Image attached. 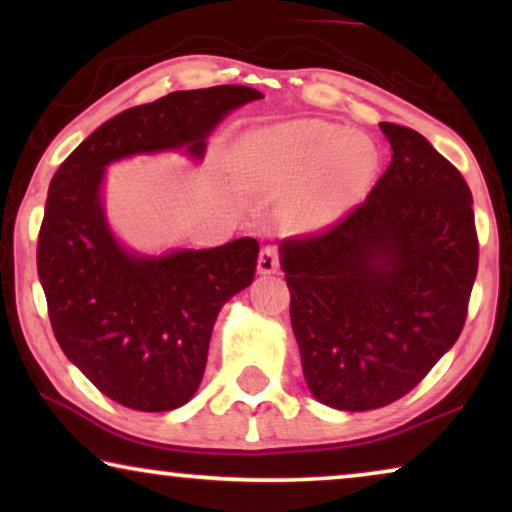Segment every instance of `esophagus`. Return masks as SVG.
Instances as JSON below:
<instances>
[{
	"label": "esophagus",
	"instance_id": "esophagus-1",
	"mask_svg": "<svg viewBox=\"0 0 512 512\" xmlns=\"http://www.w3.org/2000/svg\"><path fill=\"white\" fill-rule=\"evenodd\" d=\"M277 268H279V251L277 247L268 244V247L261 249V256H258V272H261V275H272V272H277Z\"/></svg>",
	"mask_w": 512,
	"mask_h": 512
}]
</instances>
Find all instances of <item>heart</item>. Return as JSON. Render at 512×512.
<instances>
[{
  "label": "heart",
  "mask_w": 512,
  "mask_h": 512,
  "mask_svg": "<svg viewBox=\"0 0 512 512\" xmlns=\"http://www.w3.org/2000/svg\"><path fill=\"white\" fill-rule=\"evenodd\" d=\"M240 163L251 186L268 193L298 188L286 221L314 230L345 216L373 184L377 149L345 125L293 121L251 132L240 142Z\"/></svg>",
  "instance_id": "b5f03b06"
}]
</instances>
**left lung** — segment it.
<instances>
[{"label": "left lung", "instance_id": "left-lung-1", "mask_svg": "<svg viewBox=\"0 0 512 512\" xmlns=\"http://www.w3.org/2000/svg\"><path fill=\"white\" fill-rule=\"evenodd\" d=\"M391 163L324 230L282 242L305 382L338 410L403 398L457 342L478 275L466 179L419 132L380 123Z\"/></svg>", "mask_w": 512, "mask_h": 512}]
</instances>
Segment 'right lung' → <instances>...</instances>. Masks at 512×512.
<instances>
[{
	"mask_svg": "<svg viewBox=\"0 0 512 512\" xmlns=\"http://www.w3.org/2000/svg\"><path fill=\"white\" fill-rule=\"evenodd\" d=\"M261 97L247 86H214L125 109L53 174L37 242L48 319L67 359L125 408L163 412L191 401L221 307L254 282L258 242L132 256L104 221V165L181 146L200 158L214 125Z\"/></svg>",
	"mask_w": 512,
	"mask_h": 512,
	"instance_id": "right-lung-1",
	"label": "right lung"
}]
</instances>
